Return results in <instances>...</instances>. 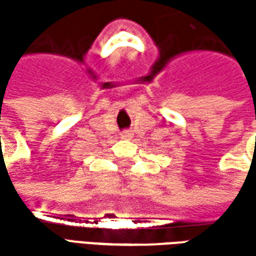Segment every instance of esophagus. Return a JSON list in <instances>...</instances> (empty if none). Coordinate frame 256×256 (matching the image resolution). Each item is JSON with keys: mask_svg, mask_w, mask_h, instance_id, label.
<instances>
[{"mask_svg": "<svg viewBox=\"0 0 256 256\" xmlns=\"http://www.w3.org/2000/svg\"><path fill=\"white\" fill-rule=\"evenodd\" d=\"M134 134L130 131V130H125V131H122V134H121V138H125V140H130V138H132Z\"/></svg>", "mask_w": 256, "mask_h": 256, "instance_id": "obj_1", "label": "esophagus"}]
</instances>
